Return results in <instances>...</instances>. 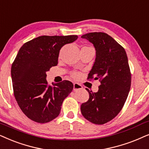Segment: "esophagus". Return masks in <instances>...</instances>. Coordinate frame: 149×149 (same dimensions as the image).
<instances>
[{
    "instance_id": "1",
    "label": "esophagus",
    "mask_w": 149,
    "mask_h": 149,
    "mask_svg": "<svg viewBox=\"0 0 149 149\" xmlns=\"http://www.w3.org/2000/svg\"><path fill=\"white\" fill-rule=\"evenodd\" d=\"M83 88V86L81 84H78V83H74L73 84V90L74 91H77L79 90H81Z\"/></svg>"
}]
</instances>
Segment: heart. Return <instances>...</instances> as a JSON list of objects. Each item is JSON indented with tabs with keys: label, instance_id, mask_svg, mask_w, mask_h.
I'll list each match as a JSON object with an SVG mask.
<instances>
[{
	"label": "heart",
	"instance_id": "heart-1",
	"mask_svg": "<svg viewBox=\"0 0 149 149\" xmlns=\"http://www.w3.org/2000/svg\"><path fill=\"white\" fill-rule=\"evenodd\" d=\"M71 76H72V77H73V78L77 79L80 77V73L78 72H72L71 73Z\"/></svg>",
	"mask_w": 149,
	"mask_h": 149
}]
</instances>
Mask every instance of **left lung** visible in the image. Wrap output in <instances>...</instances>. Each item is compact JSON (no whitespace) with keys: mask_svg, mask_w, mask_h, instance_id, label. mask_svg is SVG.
<instances>
[{"mask_svg":"<svg viewBox=\"0 0 149 149\" xmlns=\"http://www.w3.org/2000/svg\"><path fill=\"white\" fill-rule=\"evenodd\" d=\"M94 44L96 57L88 80H98L97 92L90 91L89 100L81 104L85 118L96 125H103L118 114L128 96L131 74L124 48L109 35L89 33L81 36Z\"/></svg>","mask_w":149,"mask_h":149,"instance_id":"obj_1","label":"left lung"}]
</instances>
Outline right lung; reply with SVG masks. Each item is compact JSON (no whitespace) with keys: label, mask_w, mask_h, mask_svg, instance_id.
<instances>
[{"label":"right lung","mask_w":149,"mask_h":149,"mask_svg":"<svg viewBox=\"0 0 149 149\" xmlns=\"http://www.w3.org/2000/svg\"><path fill=\"white\" fill-rule=\"evenodd\" d=\"M78 36H42L23 44L11 65L13 94L22 111L33 121L46 123L60 113L73 84L63 81L51 86L46 72L58 63L59 51Z\"/></svg>","instance_id":"add662e5"}]
</instances>
